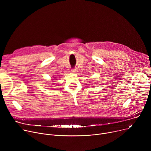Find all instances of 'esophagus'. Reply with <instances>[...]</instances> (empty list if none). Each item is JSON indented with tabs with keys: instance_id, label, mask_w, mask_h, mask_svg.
Listing matches in <instances>:
<instances>
[{
	"instance_id": "34e87169",
	"label": "esophagus",
	"mask_w": 151,
	"mask_h": 151,
	"mask_svg": "<svg viewBox=\"0 0 151 151\" xmlns=\"http://www.w3.org/2000/svg\"><path fill=\"white\" fill-rule=\"evenodd\" d=\"M78 70L76 68L72 69V72H73V73H76V72H78Z\"/></svg>"
}]
</instances>
